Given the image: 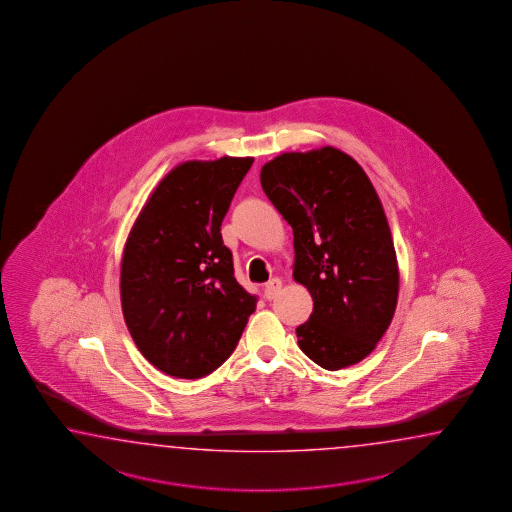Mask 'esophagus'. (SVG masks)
Masks as SVG:
<instances>
[{
  "instance_id": "34e87169",
  "label": "esophagus",
  "mask_w": 512,
  "mask_h": 512,
  "mask_svg": "<svg viewBox=\"0 0 512 512\" xmlns=\"http://www.w3.org/2000/svg\"><path fill=\"white\" fill-rule=\"evenodd\" d=\"M280 291H282V280L280 278H272L271 282L265 283V287H263V293H265L267 300L276 298V294Z\"/></svg>"
}]
</instances>
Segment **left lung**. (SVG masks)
Masks as SVG:
<instances>
[{
	"mask_svg": "<svg viewBox=\"0 0 512 512\" xmlns=\"http://www.w3.org/2000/svg\"><path fill=\"white\" fill-rule=\"evenodd\" d=\"M260 181L293 229L294 282L313 298L298 346L324 370L357 364L386 333L399 296L392 232L370 177L324 146L274 157Z\"/></svg>",
	"mask_w": 512,
	"mask_h": 512,
	"instance_id": "obj_1",
	"label": "left lung"
}]
</instances>
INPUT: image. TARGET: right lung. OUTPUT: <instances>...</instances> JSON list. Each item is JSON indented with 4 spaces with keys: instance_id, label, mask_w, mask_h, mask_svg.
Returning a JSON list of instances; mask_svg holds the SVG:
<instances>
[{
    "instance_id": "add662e5",
    "label": "right lung",
    "mask_w": 512,
    "mask_h": 512,
    "mask_svg": "<svg viewBox=\"0 0 512 512\" xmlns=\"http://www.w3.org/2000/svg\"><path fill=\"white\" fill-rule=\"evenodd\" d=\"M252 157L186 161L153 190L120 263L131 338L157 370L199 379L240 342L258 298L234 278L221 221Z\"/></svg>"
}]
</instances>
